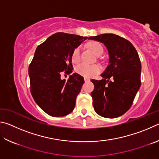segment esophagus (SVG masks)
<instances>
[{
	"label": "esophagus",
	"instance_id": "1",
	"mask_svg": "<svg viewBox=\"0 0 159 159\" xmlns=\"http://www.w3.org/2000/svg\"><path fill=\"white\" fill-rule=\"evenodd\" d=\"M84 80H85V82H88V81H90V79H88V78H86V77H85L84 78Z\"/></svg>",
	"mask_w": 159,
	"mask_h": 159
}]
</instances>
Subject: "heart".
Wrapping results in <instances>:
<instances>
[{
	"instance_id": "1",
	"label": "heart",
	"mask_w": 159,
	"mask_h": 159,
	"mask_svg": "<svg viewBox=\"0 0 159 159\" xmlns=\"http://www.w3.org/2000/svg\"><path fill=\"white\" fill-rule=\"evenodd\" d=\"M89 47L93 52L96 55H99L103 52V48L102 45L97 42H93L90 43ZM72 61L74 63H78L80 59V47L76 48L74 50L72 54ZM102 71V67L99 64H93L89 65L86 64H80L76 67V71L77 74L84 77H93L96 74L100 73Z\"/></svg>"
}]
</instances>
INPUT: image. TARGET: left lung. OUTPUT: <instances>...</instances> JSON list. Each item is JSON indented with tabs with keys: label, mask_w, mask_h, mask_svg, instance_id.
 <instances>
[{
	"label": "left lung",
	"mask_w": 159,
	"mask_h": 159,
	"mask_svg": "<svg viewBox=\"0 0 159 159\" xmlns=\"http://www.w3.org/2000/svg\"><path fill=\"white\" fill-rule=\"evenodd\" d=\"M104 43L109 52V64L101 74L102 80L91 81L93 107L105 118L120 116L130 108L141 85V61L130 41L113 34L90 36Z\"/></svg>",
	"instance_id": "obj_1"
}]
</instances>
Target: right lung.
<instances>
[{
	"label": "right lung",
	"mask_w": 159,
	"mask_h": 159,
	"mask_svg": "<svg viewBox=\"0 0 159 159\" xmlns=\"http://www.w3.org/2000/svg\"><path fill=\"white\" fill-rule=\"evenodd\" d=\"M88 39L59 32L48 38L35 51L29 66L32 97L40 108L51 116H64L73 111L84 79L74 73L67 80L62 73L73 70L74 50Z\"/></svg>",
	"instance_id": "1"
}]
</instances>
